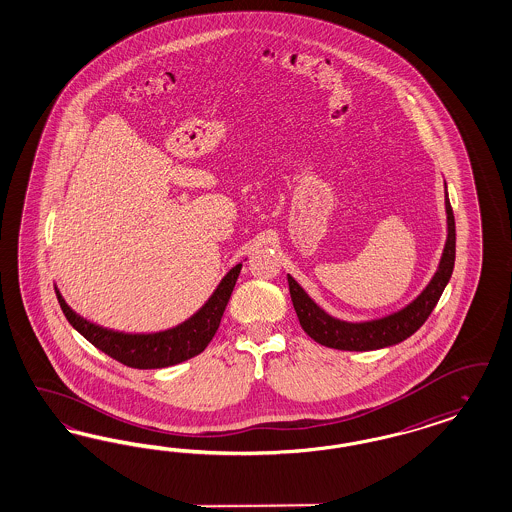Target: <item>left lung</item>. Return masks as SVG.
Here are the masks:
<instances>
[{
	"instance_id": "8db88e82",
	"label": "left lung",
	"mask_w": 512,
	"mask_h": 512,
	"mask_svg": "<svg viewBox=\"0 0 512 512\" xmlns=\"http://www.w3.org/2000/svg\"><path fill=\"white\" fill-rule=\"evenodd\" d=\"M444 208H446V242L442 249L441 261L433 278L420 291L416 299L410 300L403 308L382 318L365 321H346L325 312L316 300L312 299L299 282L287 274L289 293L304 333L314 338L321 346L344 350V352H372L395 346L414 335L437 302L441 299L444 287L452 278L456 261V221L450 206V198L444 183Z\"/></svg>"
}]
</instances>
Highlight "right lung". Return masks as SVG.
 <instances>
[{
  "instance_id": "obj_1",
  "label": "right lung",
  "mask_w": 512,
  "mask_h": 512,
  "mask_svg": "<svg viewBox=\"0 0 512 512\" xmlns=\"http://www.w3.org/2000/svg\"><path fill=\"white\" fill-rule=\"evenodd\" d=\"M240 270L242 263L232 266L215 287L212 297L187 321L172 329L145 335L119 333L90 323L71 310L58 287H54V291L71 327L85 336L100 352L107 353L109 357L132 369H164L183 363L206 350V346L212 342L213 335L219 329V323L229 304L230 293L240 276Z\"/></svg>"
}]
</instances>
